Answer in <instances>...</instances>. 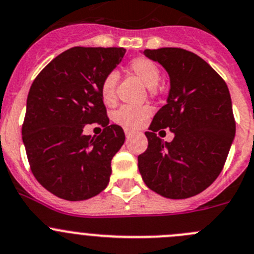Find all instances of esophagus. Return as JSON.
<instances>
[{
	"label": "esophagus",
	"instance_id": "esophagus-1",
	"mask_svg": "<svg viewBox=\"0 0 254 254\" xmlns=\"http://www.w3.org/2000/svg\"><path fill=\"white\" fill-rule=\"evenodd\" d=\"M125 135H127V138H130V135H131V131H130V130H125Z\"/></svg>",
	"mask_w": 254,
	"mask_h": 254
}]
</instances>
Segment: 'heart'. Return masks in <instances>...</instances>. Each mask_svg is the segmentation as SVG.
Segmentation results:
<instances>
[{
  "label": "heart",
  "mask_w": 254,
  "mask_h": 254,
  "mask_svg": "<svg viewBox=\"0 0 254 254\" xmlns=\"http://www.w3.org/2000/svg\"><path fill=\"white\" fill-rule=\"evenodd\" d=\"M127 71L138 77L149 91H154V86L160 79V70L154 61L146 58H135L127 65ZM119 82V73L111 71L101 81V99L106 105H113L116 100V87ZM151 115L149 106L124 105L114 113L113 120L127 130H135L143 127Z\"/></svg>",
  "instance_id": "1"
}]
</instances>
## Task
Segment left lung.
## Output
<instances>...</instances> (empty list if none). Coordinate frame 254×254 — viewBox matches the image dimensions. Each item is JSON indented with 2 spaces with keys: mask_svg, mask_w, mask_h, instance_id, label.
I'll return each instance as SVG.
<instances>
[{
  "mask_svg": "<svg viewBox=\"0 0 254 254\" xmlns=\"http://www.w3.org/2000/svg\"><path fill=\"white\" fill-rule=\"evenodd\" d=\"M144 55L168 71L170 90L145 132L148 149L138 156L139 172L144 183L165 198L196 195L220 174L236 134L228 86L188 50L163 47ZM164 128L175 132L170 143L156 134Z\"/></svg>",
  "mask_w": 254,
  "mask_h": 254,
  "instance_id": "obj_1",
  "label": "left lung"
}]
</instances>
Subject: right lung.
Returning <instances> with one entry per match:
<instances>
[{"label": "right lung", "instance_id": "1", "mask_svg": "<svg viewBox=\"0 0 254 254\" xmlns=\"http://www.w3.org/2000/svg\"><path fill=\"white\" fill-rule=\"evenodd\" d=\"M123 47H71L42 68L30 87L22 140L32 174L66 200H84L106 188L111 159L124 144L122 127L109 124L101 81L122 61ZM101 125L98 137L86 124Z\"/></svg>", "mask_w": 254, "mask_h": 254}]
</instances>
